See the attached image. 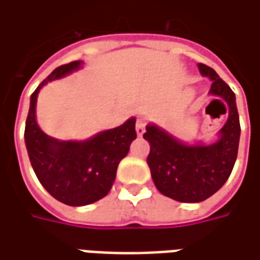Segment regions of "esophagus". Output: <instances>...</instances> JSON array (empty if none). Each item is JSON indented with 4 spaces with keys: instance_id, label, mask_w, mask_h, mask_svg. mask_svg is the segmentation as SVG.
I'll use <instances>...</instances> for the list:
<instances>
[{
    "instance_id": "34e87169",
    "label": "esophagus",
    "mask_w": 260,
    "mask_h": 260,
    "mask_svg": "<svg viewBox=\"0 0 260 260\" xmlns=\"http://www.w3.org/2000/svg\"><path fill=\"white\" fill-rule=\"evenodd\" d=\"M136 133H137L138 137H141L144 133H145V119H143V117L137 119V123H136Z\"/></svg>"
}]
</instances>
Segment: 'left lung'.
<instances>
[{
	"label": "left lung",
	"mask_w": 260,
	"mask_h": 260,
	"mask_svg": "<svg viewBox=\"0 0 260 260\" xmlns=\"http://www.w3.org/2000/svg\"><path fill=\"white\" fill-rule=\"evenodd\" d=\"M198 68L212 80L210 94L229 107L219 140L210 145H187L155 124H148L144 133L151 148L147 164L153 183L160 194L179 202H201L220 190L236 164L241 133L236 94L212 68L204 63Z\"/></svg>",
	"instance_id": "1"
}]
</instances>
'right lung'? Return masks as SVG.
Listing matches in <instances>:
<instances>
[{"label":"right lung","mask_w":260,"mask_h":260,"mask_svg":"<svg viewBox=\"0 0 260 260\" xmlns=\"http://www.w3.org/2000/svg\"><path fill=\"white\" fill-rule=\"evenodd\" d=\"M81 63V60H75L59 66L41 81L30 98L24 127L26 148L37 179L55 200L70 206L88 205L111 191L119 162L137 138L136 117L86 141H59L39 127L36 102L41 87L77 70Z\"/></svg>","instance_id":"add662e5"}]
</instances>
